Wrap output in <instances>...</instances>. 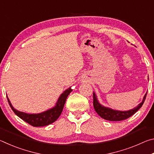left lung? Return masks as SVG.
Returning <instances> with one entry per match:
<instances>
[{"mask_svg":"<svg viewBox=\"0 0 154 154\" xmlns=\"http://www.w3.org/2000/svg\"><path fill=\"white\" fill-rule=\"evenodd\" d=\"M147 93L145 94L143 98V100L141 103H140L137 107L134 108L131 110L127 111H116L111 109L109 108L105 107L100 105L98 103L97 98L96 97L95 94H93V105L95 111L101 118L106 119V120L109 121H122L124 119H126L127 118H130L132 115H134L136 112L139 110V109L141 107L143 103L145 102V100L146 98V96H147Z\"/></svg>","mask_w":154,"mask_h":154,"instance_id":"8db88e82","label":"left lung"}]
</instances>
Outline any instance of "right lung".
I'll list each match as a JSON object with an SVG mask.
<instances>
[{"mask_svg": "<svg viewBox=\"0 0 154 154\" xmlns=\"http://www.w3.org/2000/svg\"><path fill=\"white\" fill-rule=\"evenodd\" d=\"M72 90L71 88H69V89L66 90L65 92L62 94L61 96L58 98V100L57 102L56 106L55 107L38 114H27L24 113V112H21L16 110L11 105L7 96V98L13 111L19 118H20L23 120L27 122L28 124H29L34 127H40L48 126L49 124H51L59 118V116L62 113V110H63L67 96L71 92Z\"/></svg>", "mask_w": 154, "mask_h": 154, "instance_id": "1", "label": "right lung"}]
</instances>
